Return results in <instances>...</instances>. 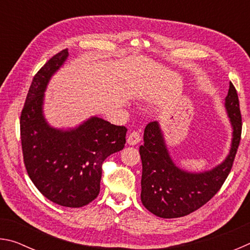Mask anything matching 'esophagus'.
Returning a JSON list of instances; mask_svg holds the SVG:
<instances>
[{
    "label": "esophagus",
    "instance_id": "obj_1",
    "mask_svg": "<svg viewBox=\"0 0 250 250\" xmlns=\"http://www.w3.org/2000/svg\"><path fill=\"white\" fill-rule=\"evenodd\" d=\"M141 140V137H140V133L137 132V131H132L129 135H128V139H126V142H128L129 146H135L137 143L140 142Z\"/></svg>",
    "mask_w": 250,
    "mask_h": 250
}]
</instances>
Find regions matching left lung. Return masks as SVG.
<instances>
[{
    "label": "left lung",
    "instance_id": "obj_1",
    "mask_svg": "<svg viewBox=\"0 0 250 250\" xmlns=\"http://www.w3.org/2000/svg\"><path fill=\"white\" fill-rule=\"evenodd\" d=\"M225 108L232 128L229 153L221 164L208 171L188 172L173 162L159 122L146 126L142 161L141 202L147 210L162 218H176L193 213L206 204L227 179L242 135L238 95L234 84L225 98Z\"/></svg>",
    "mask_w": 250,
    "mask_h": 250
}]
</instances>
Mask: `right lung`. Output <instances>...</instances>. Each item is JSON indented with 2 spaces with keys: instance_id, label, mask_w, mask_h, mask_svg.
I'll list each match as a JSON object with an SVG mask.
<instances>
[{
  "instance_id": "1",
  "label": "right lung",
  "mask_w": 250,
  "mask_h": 250,
  "mask_svg": "<svg viewBox=\"0 0 250 250\" xmlns=\"http://www.w3.org/2000/svg\"><path fill=\"white\" fill-rule=\"evenodd\" d=\"M67 57L68 49H62L34 76L21 115V141L25 167L37 189L55 204L77 208L98 196L101 167L125 147L126 128L98 117L68 130L48 125L44 94Z\"/></svg>"
}]
</instances>
